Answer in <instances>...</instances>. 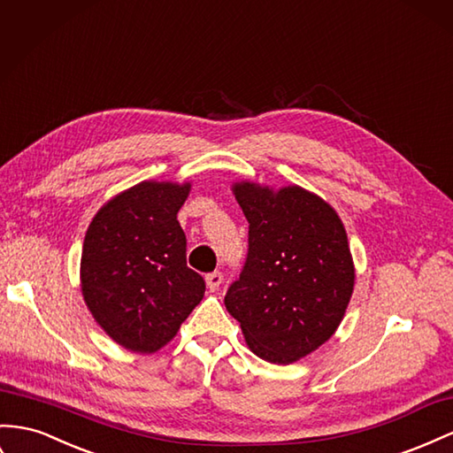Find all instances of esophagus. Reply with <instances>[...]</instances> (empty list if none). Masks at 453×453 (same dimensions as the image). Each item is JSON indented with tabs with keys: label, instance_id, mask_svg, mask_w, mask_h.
<instances>
[{
	"label": "esophagus",
	"instance_id": "34e87169",
	"mask_svg": "<svg viewBox=\"0 0 453 453\" xmlns=\"http://www.w3.org/2000/svg\"><path fill=\"white\" fill-rule=\"evenodd\" d=\"M205 284H207V289H210V291H217L219 286L223 284V274L219 273V271H215V273H211V274H207V276H205Z\"/></svg>",
	"mask_w": 453,
	"mask_h": 453
}]
</instances>
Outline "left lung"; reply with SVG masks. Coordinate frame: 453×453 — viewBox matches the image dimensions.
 <instances>
[{"label":"left lung","instance_id":"8db88e82","mask_svg":"<svg viewBox=\"0 0 453 453\" xmlns=\"http://www.w3.org/2000/svg\"><path fill=\"white\" fill-rule=\"evenodd\" d=\"M232 194L250 223V250L225 307L253 354L293 364L322 347L347 312L357 280L347 230L332 205L297 185L238 180Z\"/></svg>","mask_w":453,"mask_h":453}]
</instances>
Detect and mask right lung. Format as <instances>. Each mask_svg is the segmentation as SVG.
Wrapping results in <instances>:
<instances>
[{"instance_id":"obj_1","label":"right lung","mask_w":453,"mask_h":453,"mask_svg":"<svg viewBox=\"0 0 453 453\" xmlns=\"http://www.w3.org/2000/svg\"><path fill=\"white\" fill-rule=\"evenodd\" d=\"M190 182L142 180L110 198L85 232L80 288L103 332L131 352L165 347L203 299V278L187 266L177 213Z\"/></svg>"}]
</instances>
